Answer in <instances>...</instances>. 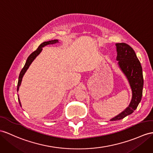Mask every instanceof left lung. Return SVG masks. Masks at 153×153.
Segmentation results:
<instances>
[{
  "mask_svg": "<svg viewBox=\"0 0 153 153\" xmlns=\"http://www.w3.org/2000/svg\"><path fill=\"white\" fill-rule=\"evenodd\" d=\"M118 65L127 78L132 89V100L129 106L110 121L120 120L134 112L138 106L142 97L143 78L142 68L133 48L125 43L115 44Z\"/></svg>",
  "mask_w": 153,
  "mask_h": 153,
  "instance_id": "obj_1",
  "label": "left lung"
}]
</instances>
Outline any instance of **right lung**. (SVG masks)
<instances>
[{
    "label": "right lung",
    "mask_w": 153,
    "mask_h": 153,
    "mask_svg": "<svg viewBox=\"0 0 153 153\" xmlns=\"http://www.w3.org/2000/svg\"><path fill=\"white\" fill-rule=\"evenodd\" d=\"M58 42V39H54V40H51V41H48V42H45L43 43H42V44L40 45L38 47V48H37V49L33 51V53L29 56L28 57L27 59V62L25 63V65L24 66V68L22 69L21 71L19 74V80H18V84H17V91L19 90V88L20 85L21 84V81H22V79H23V77L24 76L25 73L27 71V69H28L29 66L30 65V64H32V62L33 61V59H34L36 56H38L39 54V53L42 52V48L45 46L47 45H51V44H55ZM18 100H19V105L21 106V104L20 102V100L19 98V96H18Z\"/></svg>",
    "instance_id": "1"
}]
</instances>
